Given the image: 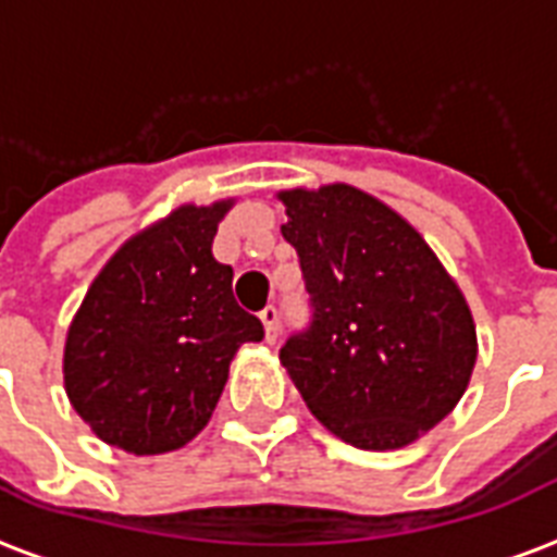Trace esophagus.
<instances>
[{"mask_svg":"<svg viewBox=\"0 0 557 557\" xmlns=\"http://www.w3.org/2000/svg\"><path fill=\"white\" fill-rule=\"evenodd\" d=\"M260 321H262V326H265V338H269V342H277V324H280V312H277V307H265L260 312Z\"/></svg>","mask_w":557,"mask_h":557,"instance_id":"1","label":"esophagus"}]
</instances>
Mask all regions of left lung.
<instances>
[{
  "mask_svg": "<svg viewBox=\"0 0 557 557\" xmlns=\"http://www.w3.org/2000/svg\"><path fill=\"white\" fill-rule=\"evenodd\" d=\"M312 321L280 362L326 430L400 449L456 409L476 364L461 288L400 212L347 184L277 193Z\"/></svg>",
  "mask_w": 557,
  "mask_h": 557,
  "instance_id": "left-lung-1",
  "label": "left lung"
}]
</instances>
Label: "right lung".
<instances>
[{
  "mask_svg": "<svg viewBox=\"0 0 557 557\" xmlns=\"http://www.w3.org/2000/svg\"><path fill=\"white\" fill-rule=\"evenodd\" d=\"M233 198L184 203L108 260L75 312L63 347L72 409L110 447L172 453L198 435L231 362L265 330L233 297V269L212 239Z\"/></svg>",
  "mask_w": 557,
  "mask_h": 557,
  "instance_id": "1",
  "label": "right lung"
}]
</instances>
